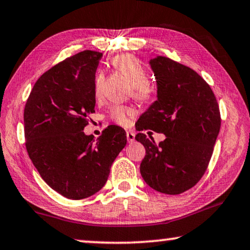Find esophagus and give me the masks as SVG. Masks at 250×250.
Masks as SVG:
<instances>
[{
  "label": "esophagus",
  "mask_w": 250,
  "mask_h": 250,
  "mask_svg": "<svg viewBox=\"0 0 250 250\" xmlns=\"http://www.w3.org/2000/svg\"><path fill=\"white\" fill-rule=\"evenodd\" d=\"M126 137H127V141L129 143H133L135 141V133L133 131H127L126 132Z\"/></svg>",
  "instance_id": "obj_1"
}]
</instances>
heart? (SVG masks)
I'll list each match as a JSON object with an SVG mask.
<instances>
[{
	"mask_svg": "<svg viewBox=\"0 0 250 250\" xmlns=\"http://www.w3.org/2000/svg\"><path fill=\"white\" fill-rule=\"evenodd\" d=\"M113 67L124 75L126 80L132 85L133 96L139 100H146L151 96V86L147 82V73L139 61L132 55L125 54L119 55L111 60ZM103 75L98 73L95 79V95H100L101 84H103ZM134 114L132 109L124 106H113L109 109V117L118 125L126 126L129 124V117Z\"/></svg>",
	"mask_w": 250,
	"mask_h": 250,
	"instance_id": "1",
	"label": "heart"
}]
</instances>
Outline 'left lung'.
<instances>
[{"instance_id":"8db88e82","label":"left lung","mask_w":250,"mask_h":250,"mask_svg":"<svg viewBox=\"0 0 250 250\" xmlns=\"http://www.w3.org/2000/svg\"><path fill=\"white\" fill-rule=\"evenodd\" d=\"M149 63L157 80V100L135 127L164 133L166 139L155 144L152 136H135L146 147L140 171L154 190L178 195L196 185L208 168L221 126L218 101L190 67L165 56Z\"/></svg>"}]
</instances>
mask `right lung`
<instances>
[{"instance_id": "right-lung-1", "label": "right lung", "mask_w": 250, "mask_h": 250, "mask_svg": "<svg viewBox=\"0 0 250 250\" xmlns=\"http://www.w3.org/2000/svg\"><path fill=\"white\" fill-rule=\"evenodd\" d=\"M103 54L93 50L64 60L35 83L23 113L26 147L49 187L70 200L96 194L126 146V132L116 125L99 139L85 135L95 113L96 71Z\"/></svg>"}]
</instances>
